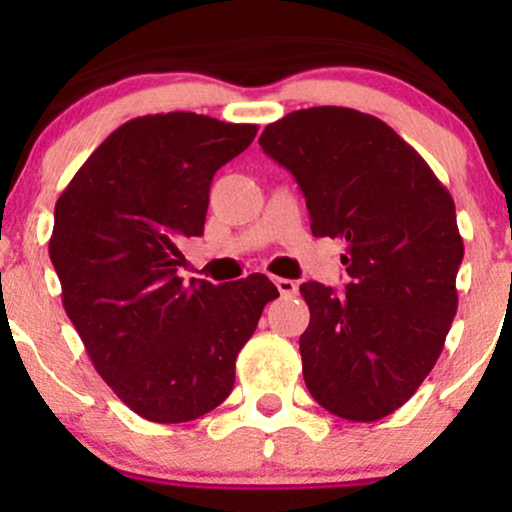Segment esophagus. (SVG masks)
Wrapping results in <instances>:
<instances>
[{
  "instance_id": "obj_1",
  "label": "esophagus",
  "mask_w": 512,
  "mask_h": 512,
  "mask_svg": "<svg viewBox=\"0 0 512 512\" xmlns=\"http://www.w3.org/2000/svg\"><path fill=\"white\" fill-rule=\"evenodd\" d=\"M274 284H276V289H279L281 296H296L298 293V284L293 279H281V276H276Z\"/></svg>"
}]
</instances>
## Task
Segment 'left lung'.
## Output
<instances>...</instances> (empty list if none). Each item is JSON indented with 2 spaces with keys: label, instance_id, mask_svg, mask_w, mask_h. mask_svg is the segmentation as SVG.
<instances>
[{
  "label": "left lung",
  "instance_id": "left-lung-1",
  "mask_svg": "<svg viewBox=\"0 0 512 512\" xmlns=\"http://www.w3.org/2000/svg\"><path fill=\"white\" fill-rule=\"evenodd\" d=\"M298 127L289 163L315 238L337 245V286L308 281L305 385L344 419H378L414 395L457 310L464 245L455 202L428 163L383 120L322 105L267 127Z\"/></svg>",
  "mask_w": 512,
  "mask_h": 512
}]
</instances>
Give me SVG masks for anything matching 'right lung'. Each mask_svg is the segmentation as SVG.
<instances>
[{
  "instance_id": "obj_1",
  "label": "right lung",
  "mask_w": 512,
  "mask_h": 512,
  "mask_svg": "<svg viewBox=\"0 0 512 512\" xmlns=\"http://www.w3.org/2000/svg\"><path fill=\"white\" fill-rule=\"evenodd\" d=\"M255 132L197 113L134 117L57 202L50 260L64 310L105 383L149 421L178 424L219 407L233 387L226 366L279 296L255 274L250 317L228 322L214 286L182 274L204 233L211 178Z\"/></svg>"
}]
</instances>
